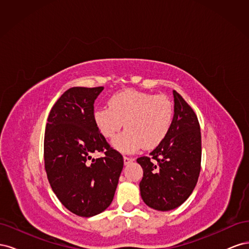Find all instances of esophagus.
<instances>
[{"mask_svg":"<svg viewBox=\"0 0 249 249\" xmlns=\"http://www.w3.org/2000/svg\"><path fill=\"white\" fill-rule=\"evenodd\" d=\"M134 161V159L133 158H130V157H124V165H126V164H129V163H131V162H133Z\"/></svg>","mask_w":249,"mask_h":249,"instance_id":"34e87169","label":"esophagus"}]
</instances>
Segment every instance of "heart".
I'll return each instance as SVG.
<instances>
[{"instance_id": "heart-1", "label": "heart", "mask_w": 249, "mask_h": 249, "mask_svg": "<svg viewBox=\"0 0 249 249\" xmlns=\"http://www.w3.org/2000/svg\"><path fill=\"white\" fill-rule=\"evenodd\" d=\"M172 119L173 107L166 96L133 89L113 94L108 107L93 111V123L106 139L114 138L124 123L126 131L112 142L120 153L156 147L166 137Z\"/></svg>"}]
</instances>
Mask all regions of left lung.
I'll return each instance as SVG.
<instances>
[{"label":"left lung","mask_w":249,"mask_h":249,"mask_svg":"<svg viewBox=\"0 0 249 249\" xmlns=\"http://www.w3.org/2000/svg\"><path fill=\"white\" fill-rule=\"evenodd\" d=\"M172 93L175 114L166 137L149 157L137 159L143 169L139 184L141 197L146 206L163 212L179 207L190 196L197 183L201 161L198 119L176 90Z\"/></svg>","instance_id":"left-lung-1"}]
</instances>
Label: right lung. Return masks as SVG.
<instances>
[{
    "label": "right lung",
    "mask_w": 249,
    "mask_h": 249,
    "mask_svg": "<svg viewBox=\"0 0 249 249\" xmlns=\"http://www.w3.org/2000/svg\"><path fill=\"white\" fill-rule=\"evenodd\" d=\"M104 87H72L53 106L44 134V167L58 199L71 213L92 217L114 197L124 159L93 123V104ZM104 151L94 160L93 152Z\"/></svg>",
    "instance_id": "add662e5"
}]
</instances>
